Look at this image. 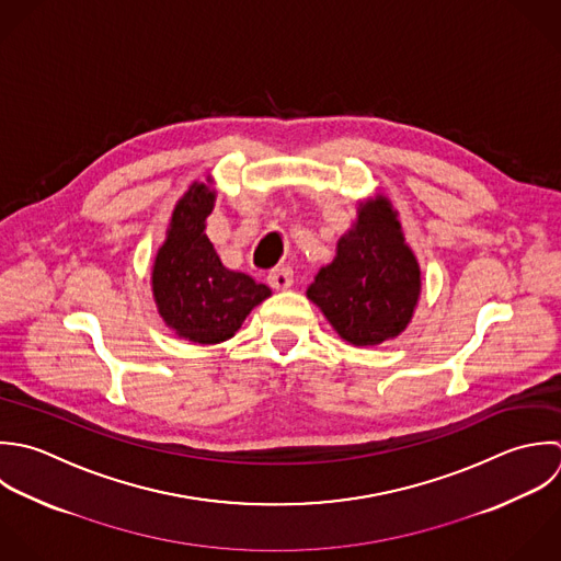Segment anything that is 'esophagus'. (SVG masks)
Segmentation results:
<instances>
[{
    "mask_svg": "<svg viewBox=\"0 0 561 561\" xmlns=\"http://www.w3.org/2000/svg\"><path fill=\"white\" fill-rule=\"evenodd\" d=\"M268 284L271 288L275 290H284V288H290L293 286V268L290 266H277L268 273Z\"/></svg>",
    "mask_w": 561,
    "mask_h": 561,
    "instance_id": "obj_1",
    "label": "esophagus"
}]
</instances>
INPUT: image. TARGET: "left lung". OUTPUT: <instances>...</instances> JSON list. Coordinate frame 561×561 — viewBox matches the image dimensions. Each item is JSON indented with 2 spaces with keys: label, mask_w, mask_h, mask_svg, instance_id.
<instances>
[{
  "label": "left lung",
  "mask_w": 561,
  "mask_h": 561,
  "mask_svg": "<svg viewBox=\"0 0 561 561\" xmlns=\"http://www.w3.org/2000/svg\"><path fill=\"white\" fill-rule=\"evenodd\" d=\"M420 266L391 203L360 205L356 227L339 240L336 257L321 268L308 297L356 347L380 345L409 325L420 297Z\"/></svg>",
  "instance_id": "8db88e82"
}]
</instances>
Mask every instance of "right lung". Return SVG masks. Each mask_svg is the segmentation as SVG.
Listing matches in <instances>:
<instances>
[{"label":"right lung","instance_id":"right-lung-1","mask_svg":"<svg viewBox=\"0 0 561 561\" xmlns=\"http://www.w3.org/2000/svg\"><path fill=\"white\" fill-rule=\"evenodd\" d=\"M214 192L194 183L172 214L157 253L152 293L163 321L183 339L214 345L231 339L271 288L222 266L205 231Z\"/></svg>","mask_w":561,"mask_h":561}]
</instances>
